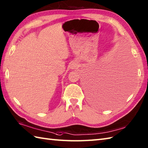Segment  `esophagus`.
I'll return each instance as SVG.
<instances>
[{"label":"esophagus","mask_w":148,"mask_h":148,"mask_svg":"<svg viewBox=\"0 0 148 148\" xmlns=\"http://www.w3.org/2000/svg\"><path fill=\"white\" fill-rule=\"evenodd\" d=\"M78 66L79 65H78L76 62H72L71 65V68L72 69H76L78 67Z\"/></svg>","instance_id":"esophagus-1"}]
</instances>
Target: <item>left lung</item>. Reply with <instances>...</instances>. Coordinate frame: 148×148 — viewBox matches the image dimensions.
I'll return each mask as SVG.
<instances>
[{"instance_id":"1","label":"left lung","mask_w":148,"mask_h":148,"mask_svg":"<svg viewBox=\"0 0 148 148\" xmlns=\"http://www.w3.org/2000/svg\"><path fill=\"white\" fill-rule=\"evenodd\" d=\"M109 69H102L90 74V97L92 102L97 105H102L106 102L110 95H114L117 89L116 83H113L112 73Z\"/></svg>"}]
</instances>
